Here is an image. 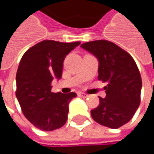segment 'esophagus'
Listing matches in <instances>:
<instances>
[{"label":"esophagus","mask_w":154,"mask_h":154,"mask_svg":"<svg viewBox=\"0 0 154 154\" xmlns=\"http://www.w3.org/2000/svg\"><path fill=\"white\" fill-rule=\"evenodd\" d=\"M78 95L83 97V98H87V97H88V95L86 94V93H84V92H78Z\"/></svg>","instance_id":"1"}]
</instances>
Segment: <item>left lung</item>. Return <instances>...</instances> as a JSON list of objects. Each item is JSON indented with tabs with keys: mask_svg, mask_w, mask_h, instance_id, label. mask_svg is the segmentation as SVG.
<instances>
[{
	"mask_svg": "<svg viewBox=\"0 0 154 154\" xmlns=\"http://www.w3.org/2000/svg\"><path fill=\"white\" fill-rule=\"evenodd\" d=\"M98 60V80L107 82L106 97H99L98 107L91 110L98 123L118 128L130 121L140 103L141 77L127 51L112 42L96 40L80 45Z\"/></svg>",
	"mask_w": 154,
	"mask_h": 154,
	"instance_id": "obj_1",
	"label": "left lung"
}]
</instances>
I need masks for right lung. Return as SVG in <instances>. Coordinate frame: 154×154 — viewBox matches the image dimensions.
<instances>
[{
    "mask_svg": "<svg viewBox=\"0 0 154 154\" xmlns=\"http://www.w3.org/2000/svg\"><path fill=\"white\" fill-rule=\"evenodd\" d=\"M80 42L44 40L23 55L16 74V97L22 112L43 131L62 127L68 119V104L75 92H51V81L62 78L63 61Z\"/></svg>",
    "mask_w": 154,
    "mask_h": 154,
    "instance_id": "obj_1",
    "label": "right lung"
}]
</instances>
